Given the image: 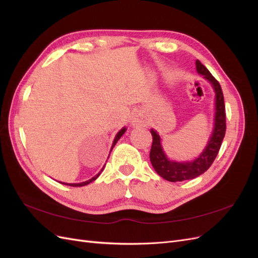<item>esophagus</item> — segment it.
<instances>
[{
	"label": "esophagus",
	"instance_id": "obj_1",
	"mask_svg": "<svg viewBox=\"0 0 258 258\" xmlns=\"http://www.w3.org/2000/svg\"><path fill=\"white\" fill-rule=\"evenodd\" d=\"M134 123H135V124H138V123H140V119L138 118V116H136V117H135V119H134Z\"/></svg>",
	"mask_w": 258,
	"mask_h": 258
}]
</instances>
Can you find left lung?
I'll return each mask as SVG.
<instances>
[{"label": "left lung", "instance_id": "left-lung-1", "mask_svg": "<svg viewBox=\"0 0 258 258\" xmlns=\"http://www.w3.org/2000/svg\"><path fill=\"white\" fill-rule=\"evenodd\" d=\"M196 67L198 73L204 75L205 79L212 84L215 90V126L205 152L199 156V158L191 162H175L169 160L162 151L160 137L157 135V132L153 129L151 130L153 137V144L150 153L151 162L156 172L169 182H182L205 173L216 158L226 134V110L221 85L199 60L196 61Z\"/></svg>", "mask_w": 258, "mask_h": 258}]
</instances>
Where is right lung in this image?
<instances>
[{"mask_svg":"<svg viewBox=\"0 0 258 258\" xmlns=\"http://www.w3.org/2000/svg\"><path fill=\"white\" fill-rule=\"evenodd\" d=\"M124 131H126V128H122L118 134H117V136L115 137V140H114V142H113V145H112V150H113V147L115 146V144L117 143V141H118V140L120 139V137L124 134ZM112 150H111V152H112ZM103 170V169H102ZM101 170V171H102ZM101 173V172H100ZM100 173H98L96 176H93L92 178H90V179H88V181H86V182H83V183H79V184H66V185H69V186H73V187H77V186H85V185H87V184H89V183H91V182H93L95 181V179L100 175ZM63 184V183H62Z\"/></svg>","mask_w":258,"mask_h":258,"instance_id":"add662e5","label":"right lung"}]
</instances>
